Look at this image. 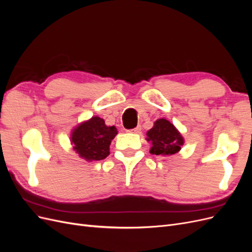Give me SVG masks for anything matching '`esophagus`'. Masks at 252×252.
I'll return each instance as SVG.
<instances>
[{
	"mask_svg": "<svg viewBox=\"0 0 252 252\" xmlns=\"http://www.w3.org/2000/svg\"><path fill=\"white\" fill-rule=\"evenodd\" d=\"M141 130H142V127L139 125V126H136L135 128L130 129V130H128V131H129V132H131V133H140V132H141Z\"/></svg>",
	"mask_w": 252,
	"mask_h": 252,
	"instance_id": "1",
	"label": "esophagus"
}]
</instances>
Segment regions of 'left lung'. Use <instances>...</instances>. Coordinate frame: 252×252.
<instances>
[{"mask_svg": "<svg viewBox=\"0 0 252 252\" xmlns=\"http://www.w3.org/2000/svg\"><path fill=\"white\" fill-rule=\"evenodd\" d=\"M147 141L151 143L150 154L157 156H171L181 150L184 139L178 129L166 119H158L147 131Z\"/></svg>", "mask_w": 252, "mask_h": 252, "instance_id": "8db88e82", "label": "left lung"}]
</instances>
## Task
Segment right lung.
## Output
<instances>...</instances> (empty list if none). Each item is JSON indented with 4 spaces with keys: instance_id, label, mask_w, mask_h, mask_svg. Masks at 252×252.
Wrapping results in <instances>:
<instances>
[{
    "instance_id": "obj_1",
    "label": "right lung",
    "mask_w": 252,
    "mask_h": 252,
    "mask_svg": "<svg viewBox=\"0 0 252 252\" xmlns=\"http://www.w3.org/2000/svg\"><path fill=\"white\" fill-rule=\"evenodd\" d=\"M118 134L114 126H106L105 121L93 117L75 127L71 132L73 150L86 161H100L109 156V146Z\"/></svg>"
}]
</instances>
